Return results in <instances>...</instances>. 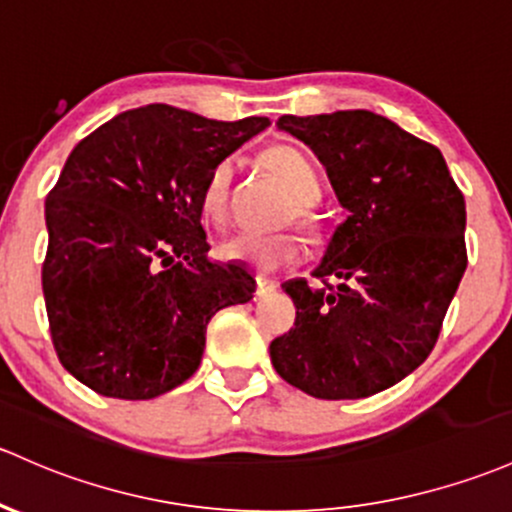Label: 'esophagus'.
Returning <instances> with one entry per match:
<instances>
[{
  "label": "esophagus",
  "instance_id": "1",
  "mask_svg": "<svg viewBox=\"0 0 512 512\" xmlns=\"http://www.w3.org/2000/svg\"><path fill=\"white\" fill-rule=\"evenodd\" d=\"M273 290H278L276 280H268V278H263V276L256 278V293H254L256 298H263V295L273 293Z\"/></svg>",
  "mask_w": 512,
  "mask_h": 512
}]
</instances>
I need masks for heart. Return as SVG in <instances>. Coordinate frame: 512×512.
<instances>
[{"instance_id": "heart-1", "label": "heart", "mask_w": 512, "mask_h": 512, "mask_svg": "<svg viewBox=\"0 0 512 512\" xmlns=\"http://www.w3.org/2000/svg\"><path fill=\"white\" fill-rule=\"evenodd\" d=\"M266 166L285 183V188L293 192L295 202V219L300 227L315 229V214L312 207L320 200V178L317 170L307 161V156L293 146H271L263 156ZM234 178V161L224 158L207 175V183L202 188L200 207L202 214L212 222H224L229 207V190H232ZM222 254L229 261L246 263L256 271H278L283 266H293L302 256V241L298 234H254L241 232L234 234L222 244Z\"/></svg>"}]
</instances>
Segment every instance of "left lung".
Here are the masks:
<instances>
[{
    "label": "left lung",
    "instance_id": "obj_1",
    "mask_svg": "<svg viewBox=\"0 0 512 512\" xmlns=\"http://www.w3.org/2000/svg\"><path fill=\"white\" fill-rule=\"evenodd\" d=\"M327 168L349 217L271 342L283 381L322 400L381 393L430 356L466 271V202L437 146L366 109L278 119ZM334 277L337 286L328 280Z\"/></svg>",
    "mask_w": 512,
    "mask_h": 512
}]
</instances>
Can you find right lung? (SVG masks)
<instances>
[{
    "mask_svg": "<svg viewBox=\"0 0 512 512\" xmlns=\"http://www.w3.org/2000/svg\"><path fill=\"white\" fill-rule=\"evenodd\" d=\"M268 117L217 122L170 104L117 114L73 148L46 197L43 298L65 371L107 398L185 383L222 307L254 298L244 263H212L207 175Z\"/></svg>",
    "mask_w": 512,
    "mask_h": 512,
    "instance_id": "right-lung-1",
    "label": "right lung"
}]
</instances>
